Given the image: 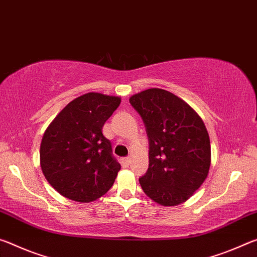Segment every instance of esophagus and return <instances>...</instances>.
I'll use <instances>...</instances> for the list:
<instances>
[{"label": "esophagus", "instance_id": "obj_1", "mask_svg": "<svg viewBox=\"0 0 257 257\" xmlns=\"http://www.w3.org/2000/svg\"><path fill=\"white\" fill-rule=\"evenodd\" d=\"M121 165L123 166H128L130 165V163H131V158L130 157H124V158H121Z\"/></svg>", "mask_w": 257, "mask_h": 257}]
</instances>
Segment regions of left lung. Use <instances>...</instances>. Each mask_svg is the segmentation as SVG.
Returning <instances> with one entry per match:
<instances>
[{
  "mask_svg": "<svg viewBox=\"0 0 257 257\" xmlns=\"http://www.w3.org/2000/svg\"><path fill=\"white\" fill-rule=\"evenodd\" d=\"M146 126L149 167L139 179L149 198L163 206L188 200L207 178L211 142L198 113L179 96L148 89L130 98Z\"/></svg>",
  "mask_w": 257,
  "mask_h": 257,
  "instance_id": "1",
  "label": "left lung"
}]
</instances>
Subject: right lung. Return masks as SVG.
Here are the masks:
<instances>
[{"mask_svg": "<svg viewBox=\"0 0 257 257\" xmlns=\"http://www.w3.org/2000/svg\"><path fill=\"white\" fill-rule=\"evenodd\" d=\"M119 103V96L83 94L67 104L44 132L42 172L66 198L89 203L112 187L120 165L102 126Z\"/></svg>", "mask_w": 257, "mask_h": 257, "instance_id": "add662e5", "label": "right lung"}]
</instances>
